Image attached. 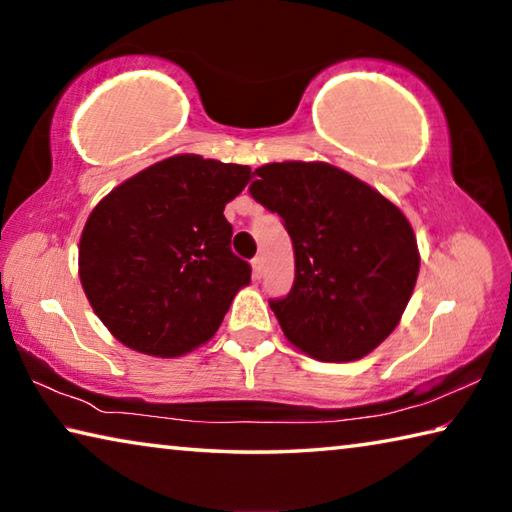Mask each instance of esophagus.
Instances as JSON below:
<instances>
[{"mask_svg":"<svg viewBox=\"0 0 512 512\" xmlns=\"http://www.w3.org/2000/svg\"><path fill=\"white\" fill-rule=\"evenodd\" d=\"M250 266H253V277H255V280H259V277H262V271H264V259L255 257L253 262H250Z\"/></svg>","mask_w":512,"mask_h":512,"instance_id":"1","label":"esophagus"}]
</instances>
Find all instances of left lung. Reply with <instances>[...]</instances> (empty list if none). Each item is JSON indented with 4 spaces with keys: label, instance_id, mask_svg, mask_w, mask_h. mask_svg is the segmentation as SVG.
Listing matches in <instances>:
<instances>
[{
    "label": "left lung",
    "instance_id": "8db88e82",
    "mask_svg": "<svg viewBox=\"0 0 512 512\" xmlns=\"http://www.w3.org/2000/svg\"><path fill=\"white\" fill-rule=\"evenodd\" d=\"M250 194L282 216L296 282L271 309L287 341L325 363L363 359L400 325L420 250L393 201L327 162H268Z\"/></svg>",
    "mask_w": 512,
    "mask_h": 512
}]
</instances>
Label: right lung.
I'll use <instances>...</instances> for the list:
<instances>
[{
    "label": "right lung",
    "instance_id": "obj_1",
    "mask_svg": "<svg viewBox=\"0 0 512 512\" xmlns=\"http://www.w3.org/2000/svg\"><path fill=\"white\" fill-rule=\"evenodd\" d=\"M250 167L178 153L135 173L94 205L79 241V277L119 343L171 359L212 339L250 266L230 250L223 210Z\"/></svg>",
    "mask_w": 512,
    "mask_h": 512
}]
</instances>
